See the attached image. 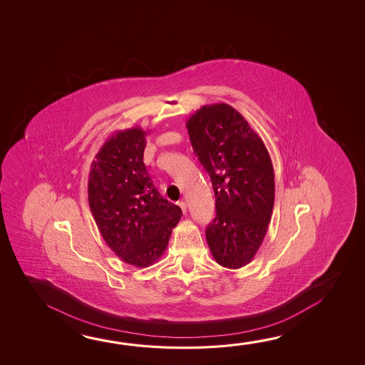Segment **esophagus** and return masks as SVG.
Listing matches in <instances>:
<instances>
[{
  "instance_id": "esophagus-1",
  "label": "esophagus",
  "mask_w": 365,
  "mask_h": 365,
  "mask_svg": "<svg viewBox=\"0 0 365 365\" xmlns=\"http://www.w3.org/2000/svg\"><path fill=\"white\" fill-rule=\"evenodd\" d=\"M178 205H180V209H182V211L185 214V211H187V204H185V201H180V202H178Z\"/></svg>"
}]
</instances>
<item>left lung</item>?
I'll return each mask as SVG.
<instances>
[{"mask_svg": "<svg viewBox=\"0 0 365 365\" xmlns=\"http://www.w3.org/2000/svg\"><path fill=\"white\" fill-rule=\"evenodd\" d=\"M185 127L215 195L217 217L206 228L209 249L219 265L242 268L260 247L274 205L268 150L228 103L205 105Z\"/></svg>", "mask_w": 365, "mask_h": 365, "instance_id": "1", "label": "left lung"}]
</instances>
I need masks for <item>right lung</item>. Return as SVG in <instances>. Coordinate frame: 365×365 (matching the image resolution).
Segmentation results:
<instances>
[{"instance_id": "1", "label": "right lung", "mask_w": 365, "mask_h": 365, "mask_svg": "<svg viewBox=\"0 0 365 365\" xmlns=\"http://www.w3.org/2000/svg\"><path fill=\"white\" fill-rule=\"evenodd\" d=\"M148 130H116L91 164L88 202L97 228L123 262L146 268L167 250L182 210L155 188L143 151Z\"/></svg>"}]
</instances>
